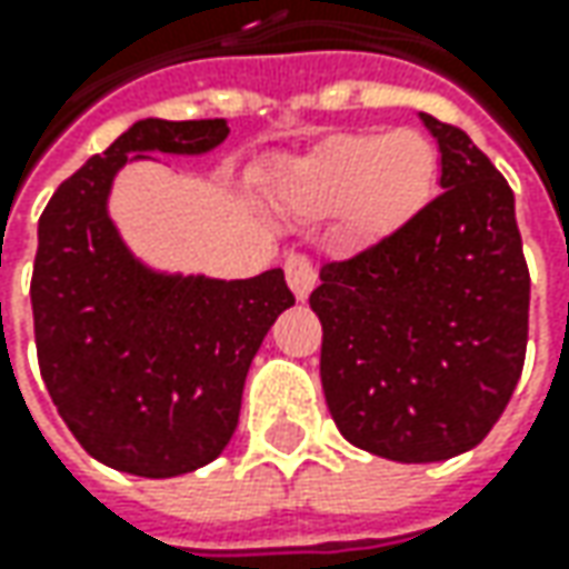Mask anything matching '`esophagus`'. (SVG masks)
I'll list each match as a JSON object with an SVG mask.
<instances>
[{"instance_id": "obj_1", "label": "esophagus", "mask_w": 569, "mask_h": 569, "mask_svg": "<svg viewBox=\"0 0 569 569\" xmlns=\"http://www.w3.org/2000/svg\"><path fill=\"white\" fill-rule=\"evenodd\" d=\"M284 278H288V284H291L297 300H307L310 291L317 288V266H313V259L307 252H288V259H284Z\"/></svg>"}]
</instances>
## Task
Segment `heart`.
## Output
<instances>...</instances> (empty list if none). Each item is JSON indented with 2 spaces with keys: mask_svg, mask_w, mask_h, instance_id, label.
<instances>
[{
  "mask_svg": "<svg viewBox=\"0 0 569 569\" xmlns=\"http://www.w3.org/2000/svg\"><path fill=\"white\" fill-rule=\"evenodd\" d=\"M437 167V144L418 129L341 132L297 161L284 206L307 218L345 211V233L377 243L425 208Z\"/></svg>",
  "mask_w": 569,
  "mask_h": 569,
  "instance_id": "1",
  "label": "heart"
}]
</instances>
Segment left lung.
<instances>
[{"mask_svg": "<svg viewBox=\"0 0 569 569\" xmlns=\"http://www.w3.org/2000/svg\"><path fill=\"white\" fill-rule=\"evenodd\" d=\"M440 187L408 224L326 262L310 307L341 437L396 462L478 447L513 396L529 341V266L513 189L459 126L421 113Z\"/></svg>", "mask_w": 569, "mask_h": 569, "instance_id": "obj_1", "label": "left lung"}]
</instances>
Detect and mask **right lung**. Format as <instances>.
Masks as SVG:
<instances>
[{
	"instance_id": "1",
	"label": "right lung",
	"mask_w": 569,
	"mask_h": 569,
	"mask_svg": "<svg viewBox=\"0 0 569 569\" xmlns=\"http://www.w3.org/2000/svg\"><path fill=\"white\" fill-rule=\"evenodd\" d=\"M224 120H142L62 180L37 224V363L76 440L110 469L173 478L228 447L266 332L295 307L284 272L221 281L161 274L126 250L107 214L132 154H202Z\"/></svg>"
}]
</instances>
